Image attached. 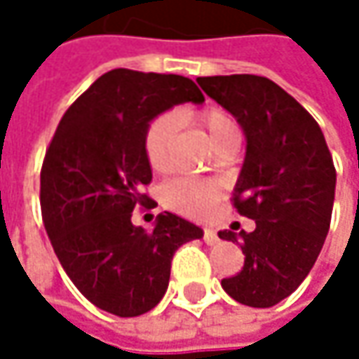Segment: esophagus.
Segmentation results:
<instances>
[{"instance_id":"obj_1","label":"esophagus","mask_w":359,"mask_h":359,"mask_svg":"<svg viewBox=\"0 0 359 359\" xmlns=\"http://www.w3.org/2000/svg\"><path fill=\"white\" fill-rule=\"evenodd\" d=\"M203 241H205L208 245H216L220 239H218V233H216L214 229H203Z\"/></svg>"}]
</instances>
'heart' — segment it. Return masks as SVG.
I'll return each instance as SVG.
<instances>
[{
	"mask_svg": "<svg viewBox=\"0 0 359 359\" xmlns=\"http://www.w3.org/2000/svg\"><path fill=\"white\" fill-rule=\"evenodd\" d=\"M195 126L205 130L210 143L220 149L222 145L239 139V130L235 122L218 108H205L199 111H191L184 116ZM175 135H177V118L172 114H162L154 118L145 130L143 149L147 164L154 172H168L172 168V149H175ZM220 195L218 184L210 180L199 179H177L168 182L162 189V201L189 218L205 216Z\"/></svg>",
	"mask_w": 359,
	"mask_h": 359,
	"instance_id": "b5f03b06",
	"label": "heart"
}]
</instances>
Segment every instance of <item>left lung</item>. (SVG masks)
Masks as SVG:
<instances>
[{
    "label": "left lung",
    "mask_w": 359,
    "mask_h": 359,
    "mask_svg": "<svg viewBox=\"0 0 359 359\" xmlns=\"http://www.w3.org/2000/svg\"><path fill=\"white\" fill-rule=\"evenodd\" d=\"M201 89L243 128L248 147L233 191L251 233L220 231L241 243L245 264L222 289L250 308H272L310 274L330 226L337 172L318 122L266 76H201Z\"/></svg>",
    "instance_id": "left-lung-1"
}]
</instances>
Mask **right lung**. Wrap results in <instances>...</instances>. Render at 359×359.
Returning a JSON list of instances; mask_svg holds the SVG:
<instances>
[{"instance_id": "obj_1", "label": "right lung", "mask_w": 359, "mask_h": 359, "mask_svg": "<svg viewBox=\"0 0 359 359\" xmlns=\"http://www.w3.org/2000/svg\"><path fill=\"white\" fill-rule=\"evenodd\" d=\"M201 104L179 74L116 68L102 74L57 124L41 168V214L62 268L100 310L120 318L154 310L182 243L203 231L177 214H158L147 233L133 224L141 187L151 182L143 139L149 122L179 104Z\"/></svg>"}]
</instances>
